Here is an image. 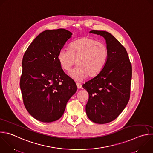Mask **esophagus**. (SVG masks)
Wrapping results in <instances>:
<instances>
[{
    "label": "esophagus",
    "mask_w": 153,
    "mask_h": 153,
    "mask_svg": "<svg viewBox=\"0 0 153 153\" xmlns=\"http://www.w3.org/2000/svg\"><path fill=\"white\" fill-rule=\"evenodd\" d=\"M76 85H77V88H78V89L82 88V85H81L80 83L77 82V83H76Z\"/></svg>",
    "instance_id": "esophagus-1"
}]
</instances>
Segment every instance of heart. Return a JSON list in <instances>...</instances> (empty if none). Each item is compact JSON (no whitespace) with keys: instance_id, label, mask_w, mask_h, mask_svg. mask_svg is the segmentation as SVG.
<instances>
[{"instance_id":"heart-1","label":"heart","mask_w":153,"mask_h":153,"mask_svg":"<svg viewBox=\"0 0 153 153\" xmlns=\"http://www.w3.org/2000/svg\"><path fill=\"white\" fill-rule=\"evenodd\" d=\"M108 57L107 47L91 37H83L73 42L70 48H62L58 54L60 65L69 71L75 64L71 76L77 80L97 76L104 68Z\"/></svg>"}]
</instances>
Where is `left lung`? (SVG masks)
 Segmentation results:
<instances>
[{
  "mask_svg": "<svg viewBox=\"0 0 153 153\" xmlns=\"http://www.w3.org/2000/svg\"><path fill=\"white\" fill-rule=\"evenodd\" d=\"M89 33L105 38L108 57L103 70L83 85L89 94L86 112L92 121L106 124L116 119L128 102L131 64L125 47L111 33L95 30Z\"/></svg>",
  "mask_w": 153,
  "mask_h": 153,
  "instance_id": "8db88e82",
  "label": "left lung"
}]
</instances>
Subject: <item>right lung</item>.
Listing matches in <instances>:
<instances>
[{"mask_svg":"<svg viewBox=\"0 0 153 153\" xmlns=\"http://www.w3.org/2000/svg\"><path fill=\"white\" fill-rule=\"evenodd\" d=\"M71 35L64 29L45 30L34 39L23 56L20 81L23 103L39 121L59 120L77 91L76 83L65 74L58 60L59 50Z\"/></svg>","mask_w":153,"mask_h":153,"instance_id":"right-lung-1","label":"right lung"}]
</instances>
